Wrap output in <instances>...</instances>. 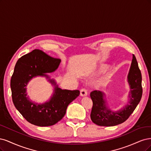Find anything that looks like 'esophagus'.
I'll return each mask as SVG.
<instances>
[{
  "instance_id": "34e87169",
  "label": "esophagus",
  "mask_w": 151,
  "mask_h": 151,
  "mask_svg": "<svg viewBox=\"0 0 151 151\" xmlns=\"http://www.w3.org/2000/svg\"><path fill=\"white\" fill-rule=\"evenodd\" d=\"M80 96H87V91L85 88H83L80 90Z\"/></svg>"
}]
</instances>
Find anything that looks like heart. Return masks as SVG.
Masks as SVG:
<instances>
[{
	"label": "heart",
	"instance_id": "heart-1",
	"mask_svg": "<svg viewBox=\"0 0 151 151\" xmlns=\"http://www.w3.org/2000/svg\"><path fill=\"white\" fill-rule=\"evenodd\" d=\"M107 68V66L106 65L104 64H101L98 66H96L95 68L93 70V71L91 72V75L92 76H99L100 74H101L102 73H104L106 70Z\"/></svg>",
	"mask_w": 151,
	"mask_h": 151
}]
</instances>
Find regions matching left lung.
I'll return each instance as SVG.
<instances>
[{
  "mask_svg": "<svg viewBox=\"0 0 151 151\" xmlns=\"http://www.w3.org/2000/svg\"><path fill=\"white\" fill-rule=\"evenodd\" d=\"M127 82L130 87L128 100L119 110H112L108 106L104 92L99 90L91 92L93 106L90 117L94 124L105 127L120 124L129 117L139 104L142 95V75L134 55L127 75Z\"/></svg>",
  "mask_w": 151,
  "mask_h": 151,
  "instance_id": "left-lung-1",
  "label": "left lung"
}]
</instances>
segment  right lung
Returning a JSON list of instances; mask_svg holds the SVG:
<instances>
[{
	"instance_id": "obj_1",
	"label": "right lung",
	"mask_w": 151,
	"mask_h": 151,
	"mask_svg": "<svg viewBox=\"0 0 151 151\" xmlns=\"http://www.w3.org/2000/svg\"><path fill=\"white\" fill-rule=\"evenodd\" d=\"M61 60L35 50L19 58L11 80L12 98L14 106L29 122L40 127L55 125L63 119L68 106L80 95L79 90H63L48 73L55 71ZM45 77L54 86L50 100L45 103L32 102L27 96V86L32 78Z\"/></svg>"
}]
</instances>
